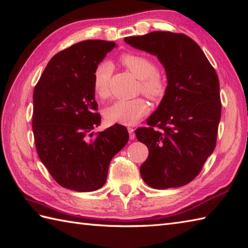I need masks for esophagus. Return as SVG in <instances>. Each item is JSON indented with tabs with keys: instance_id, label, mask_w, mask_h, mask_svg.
<instances>
[{
	"instance_id": "34e87169",
	"label": "esophagus",
	"mask_w": 248,
	"mask_h": 248,
	"mask_svg": "<svg viewBox=\"0 0 248 248\" xmlns=\"http://www.w3.org/2000/svg\"><path fill=\"white\" fill-rule=\"evenodd\" d=\"M128 132H129V136H130V140H134V139H135V133H134V129H133V128H128Z\"/></svg>"
}]
</instances>
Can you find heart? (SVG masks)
Here are the masks:
<instances>
[{
    "label": "heart",
    "instance_id": "1",
    "mask_svg": "<svg viewBox=\"0 0 248 248\" xmlns=\"http://www.w3.org/2000/svg\"><path fill=\"white\" fill-rule=\"evenodd\" d=\"M121 62L128 70L139 78L140 89L149 98L157 100L166 92L165 80L156 72V66L147 56L139 54H124ZM113 65L108 61H102L96 66L93 73V86L100 98H108L109 94V80ZM149 104L143 98L134 100H118L104 110V116L109 124L133 125L148 114Z\"/></svg>",
    "mask_w": 248,
    "mask_h": 248
}]
</instances>
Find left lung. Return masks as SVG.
<instances>
[{"instance_id": "left-lung-1", "label": "left lung", "mask_w": 248, "mask_h": 248, "mask_svg": "<svg viewBox=\"0 0 248 248\" xmlns=\"http://www.w3.org/2000/svg\"><path fill=\"white\" fill-rule=\"evenodd\" d=\"M124 41L155 55L167 77L161 103L147 119L149 127L135 130L136 139L149 150L140 176L157 189L186 186L217 145L222 113L217 72L200 46L184 34L151 31Z\"/></svg>"}]
</instances>
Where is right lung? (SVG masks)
<instances>
[{"label": "right lung", "instance_id": "right-lung-1", "mask_svg": "<svg viewBox=\"0 0 248 248\" xmlns=\"http://www.w3.org/2000/svg\"><path fill=\"white\" fill-rule=\"evenodd\" d=\"M116 46L114 41L84 40L55 54L33 94L37 154L54 180L77 192H93L107 182L109 162L129 140L114 124L93 138L100 125L93 73Z\"/></svg>", "mask_w": 248, "mask_h": 248}]
</instances>
